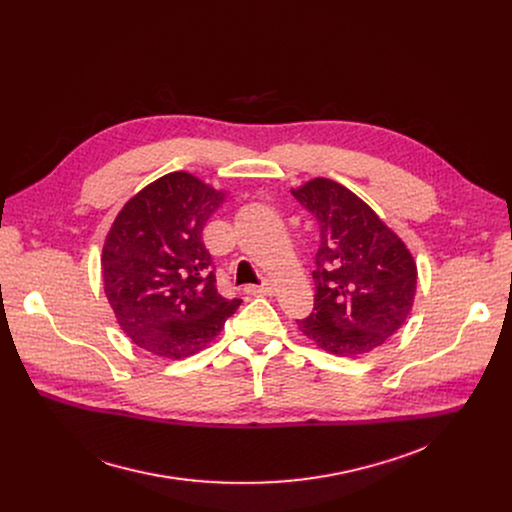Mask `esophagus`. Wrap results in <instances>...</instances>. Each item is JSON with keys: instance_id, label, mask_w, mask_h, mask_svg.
<instances>
[{"instance_id": "obj_1", "label": "esophagus", "mask_w": 512, "mask_h": 512, "mask_svg": "<svg viewBox=\"0 0 512 512\" xmlns=\"http://www.w3.org/2000/svg\"><path fill=\"white\" fill-rule=\"evenodd\" d=\"M247 294L251 296H271L273 294V285L269 281H263L261 285H249L245 287Z\"/></svg>"}]
</instances>
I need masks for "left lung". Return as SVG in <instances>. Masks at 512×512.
Instances as JSON below:
<instances>
[{
	"mask_svg": "<svg viewBox=\"0 0 512 512\" xmlns=\"http://www.w3.org/2000/svg\"><path fill=\"white\" fill-rule=\"evenodd\" d=\"M320 231L316 296L300 330L338 356L379 348L407 320L417 267L405 243L375 210L338 182L314 178L291 190Z\"/></svg>",
	"mask_w": 512,
	"mask_h": 512,
	"instance_id": "left-lung-1",
	"label": "left lung"
}]
</instances>
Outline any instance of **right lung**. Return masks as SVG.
Masks as SVG:
<instances>
[{"instance_id": "add662e5", "label": "right lung", "mask_w": 512, "mask_h": 512, "mask_svg": "<svg viewBox=\"0 0 512 512\" xmlns=\"http://www.w3.org/2000/svg\"><path fill=\"white\" fill-rule=\"evenodd\" d=\"M188 172L137 192L117 214L103 247V285L123 332L143 350L184 358L202 350L241 306L216 291L202 229L223 204Z\"/></svg>"}]
</instances>
